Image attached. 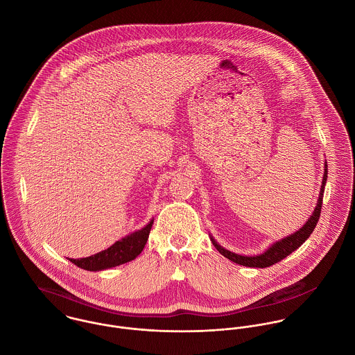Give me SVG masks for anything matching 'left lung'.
Returning <instances> with one entry per match:
<instances>
[{"mask_svg":"<svg viewBox=\"0 0 355 355\" xmlns=\"http://www.w3.org/2000/svg\"><path fill=\"white\" fill-rule=\"evenodd\" d=\"M327 175H328V169H327V164H325V172H324V178H322V186L320 190V197L317 201V206L313 211V214L310 216V218L306 221L304 227L297 231L295 234L276 242L275 245H272L266 252L255 257H248V255H239V254L231 253L225 249H223L220 245H217L214 242V239H211L214 248L218 250V253L223 254L225 258L231 259L235 263L243 265V266H249V268H268L270 265L277 263L279 261H282L283 258H286L287 255L295 252L304 241L311 235V232L314 231L317 221L320 218V213H321V207H322V197H324V189H325V183H327Z\"/></svg>","mask_w":355,"mask_h":355,"instance_id":"left-lung-1","label":"left lung"}]
</instances>
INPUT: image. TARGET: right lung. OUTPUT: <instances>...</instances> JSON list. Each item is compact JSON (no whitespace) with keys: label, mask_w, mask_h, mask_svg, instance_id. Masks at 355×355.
<instances>
[{"label":"right lung","mask_w":355,"mask_h":355,"mask_svg":"<svg viewBox=\"0 0 355 355\" xmlns=\"http://www.w3.org/2000/svg\"><path fill=\"white\" fill-rule=\"evenodd\" d=\"M152 225L153 220L141 231H137L123 238L121 241H117L114 245H112L106 250L86 258H79V259L71 258V262L86 270H102V269L113 268V266L125 263L128 261H132L134 258H137L139 254L142 253L148 242Z\"/></svg>","instance_id":"right-lung-1"}]
</instances>
